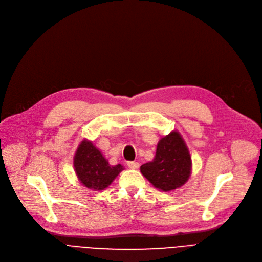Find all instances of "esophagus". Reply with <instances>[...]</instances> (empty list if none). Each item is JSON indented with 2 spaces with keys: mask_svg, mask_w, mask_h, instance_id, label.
Returning a JSON list of instances; mask_svg holds the SVG:
<instances>
[{
  "mask_svg": "<svg viewBox=\"0 0 262 262\" xmlns=\"http://www.w3.org/2000/svg\"><path fill=\"white\" fill-rule=\"evenodd\" d=\"M127 167H128L129 169H138L139 163L137 162V161H128V162H127Z\"/></svg>",
  "mask_w": 262,
  "mask_h": 262,
  "instance_id": "obj_1",
  "label": "esophagus"
}]
</instances>
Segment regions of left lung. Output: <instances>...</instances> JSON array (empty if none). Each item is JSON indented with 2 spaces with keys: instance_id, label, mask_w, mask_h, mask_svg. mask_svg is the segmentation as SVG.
I'll return each instance as SVG.
<instances>
[{
  "instance_id": "obj_1",
  "label": "left lung",
  "mask_w": 262,
  "mask_h": 262,
  "mask_svg": "<svg viewBox=\"0 0 262 262\" xmlns=\"http://www.w3.org/2000/svg\"><path fill=\"white\" fill-rule=\"evenodd\" d=\"M191 169L189 149L182 135L176 130L159 140L154 159L140 167L142 175L150 184L166 192L185 185Z\"/></svg>"
}]
</instances>
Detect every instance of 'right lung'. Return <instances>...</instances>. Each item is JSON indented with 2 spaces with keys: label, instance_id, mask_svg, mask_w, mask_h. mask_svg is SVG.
I'll return each mask as SVG.
<instances>
[{
  "label": "right lung",
  "instance_id": "obj_1",
  "mask_svg": "<svg viewBox=\"0 0 262 262\" xmlns=\"http://www.w3.org/2000/svg\"><path fill=\"white\" fill-rule=\"evenodd\" d=\"M74 170L79 182L93 191L107 188L114 182L123 166H110L99 148L84 139L78 145L74 155Z\"/></svg>",
  "mask_w": 262,
  "mask_h": 262
}]
</instances>
